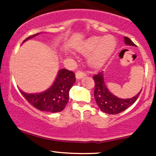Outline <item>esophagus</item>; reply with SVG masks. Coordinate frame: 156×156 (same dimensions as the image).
<instances>
[{"instance_id": "esophagus-1", "label": "esophagus", "mask_w": 156, "mask_h": 156, "mask_svg": "<svg viewBox=\"0 0 156 156\" xmlns=\"http://www.w3.org/2000/svg\"><path fill=\"white\" fill-rule=\"evenodd\" d=\"M75 75H76L77 79H80V78H83V77L86 76V73H84L82 71H77L76 73H75Z\"/></svg>"}]
</instances>
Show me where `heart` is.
Instances as JSON below:
<instances>
[{
  "label": "heart",
  "mask_w": 156,
  "mask_h": 156,
  "mask_svg": "<svg viewBox=\"0 0 156 156\" xmlns=\"http://www.w3.org/2000/svg\"><path fill=\"white\" fill-rule=\"evenodd\" d=\"M116 47V41L112 35L104 37H92L87 39L80 46L79 50L90 55L88 62L94 68L103 66L112 53Z\"/></svg>",
  "instance_id": "obj_1"
}]
</instances>
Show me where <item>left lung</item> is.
Segmentation results:
<instances>
[{
    "label": "left lung",
    "instance_id": "8db88e82",
    "mask_svg": "<svg viewBox=\"0 0 156 156\" xmlns=\"http://www.w3.org/2000/svg\"><path fill=\"white\" fill-rule=\"evenodd\" d=\"M125 43L127 45L136 46V44L127 37H125ZM93 78L95 82L94 95L96 103L101 111L109 115H115L125 111L135 103L142 90H141L136 96L130 99H121L113 95L107 89L104 82L103 72L94 75Z\"/></svg>",
    "mask_w": 156,
    "mask_h": 156
}]
</instances>
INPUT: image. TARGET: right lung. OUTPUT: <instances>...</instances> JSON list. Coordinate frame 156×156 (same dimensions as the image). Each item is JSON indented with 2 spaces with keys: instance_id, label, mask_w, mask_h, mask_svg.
Listing matches in <instances>:
<instances>
[{
  "instance_id": "add662e5",
  "label": "right lung",
  "mask_w": 156,
  "mask_h": 156,
  "mask_svg": "<svg viewBox=\"0 0 156 156\" xmlns=\"http://www.w3.org/2000/svg\"><path fill=\"white\" fill-rule=\"evenodd\" d=\"M40 33L28 37L26 41ZM75 75L72 71L62 69L59 71L54 83L47 90L40 94H26L20 90L30 104L41 111L59 112L62 111L69 102V90L75 82Z\"/></svg>"
}]
</instances>
